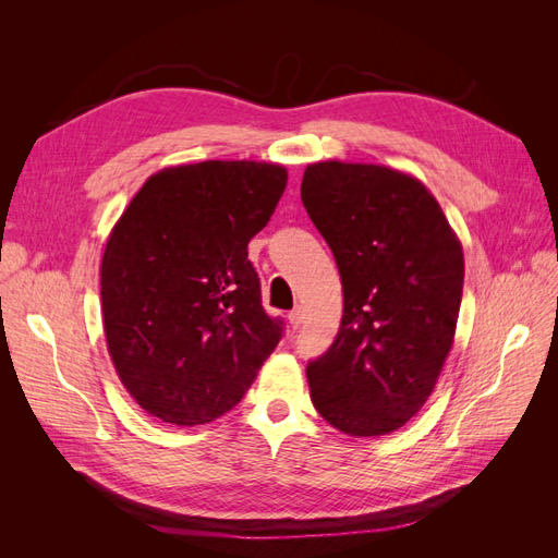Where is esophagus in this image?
<instances>
[{
    "instance_id": "34e87169",
    "label": "esophagus",
    "mask_w": 558,
    "mask_h": 558,
    "mask_svg": "<svg viewBox=\"0 0 558 558\" xmlns=\"http://www.w3.org/2000/svg\"><path fill=\"white\" fill-rule=\"evenodd\" d=\"M289 324H291V328L293 330H298L300 328V324H302V310L298 307V310H293L291 314H289Z\"/></svg>"
}]
</instances>
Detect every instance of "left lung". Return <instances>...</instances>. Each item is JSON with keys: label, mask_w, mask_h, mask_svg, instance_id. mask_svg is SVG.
I'll return each mask as SVG.
<instances>
[{"label": "left lung", "mask_w": 558, "mask_h": 558, "mask_svg": "<svg viewBox=\"0 0 558 558\" xmlns=\"http://www.w3.org/2000/svg\"><path fill=\"white\" fill-rule=\"evenodd\" d=\"M300 197L344 291L335 342L307 365L312 402L342 433H393L424 408L453 344L461 242L426 185L384 165L314 162Z\"/></svg>", "instance_id": "1"}]
</instances>
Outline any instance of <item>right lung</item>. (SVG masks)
Here are the masks:
<instances>
[{
	"label": "right lung",
	"mask_w": 558,
	"mask_h": 558,
	"mask_svg": "<svg viewBox=\"0 0 558 558\" xmlns=\"http://www.w3.org/2000/svg\"><path fill=\"white\" fill-rule=\"evenodd\" d=\"M281 165L207 160L150 177L102 258L105 335L128 393L165 424L223 416L283 335L248 260L283 195Z\"/></svg>",
	"instance_id": "1"
}]
</instances>
